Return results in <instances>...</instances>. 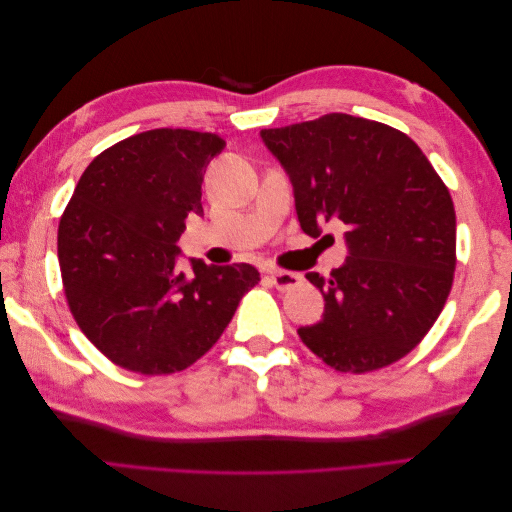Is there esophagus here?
<instances>
[{
    "label": "esophagus",
    "instance_id": "34e87169",
    "mask_svg": "<svg viewBox=\"0 0 512 512\" xmlns=\"http://www.w3.org/2000/svg\"><path fill=\"white\" fill-rule=\"evenodd\" d=\"M269 280L277 290L288 292L301 284V275L292 273V271H275L273 269V271H269Z\"/></svg>",
    "mask_w": 512,
    "mask_h": 512
}]
</instances>
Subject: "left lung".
Wrapping results in <instances>:
<instances>
[{
    "label": "left lung",
    "mask_w": 512,
    "mask_h": 512,
    "mask_svg": "<svg viewBox=\"0 0 512 512\" xmlns=\"http://www.w3.org/2000/svg\"><path fill=\"white\" fill-rule=\"evenodd\" d=\"M294 188L299 224H346L348 258L329 280L305 277L324 316L301 342L337 371L365 374L404 359L438 320L453 286V198L412 138L346 113L260 132Z\"/></svg>",
    "instance_id": "1"
}]
</instances>
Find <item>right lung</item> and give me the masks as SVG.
Segmentation results:
<instances>
[{
    "mask_svg": "<svg viewBox=\"0 0 512 512\" xmlns=\"http://www.w3.org/2000/svg\"><path fill=\"white\" fill-rule=\"evenodd\" d=\"M226 147L218 134L158 128L94 158L57 230L61 284L85 337L108 361L145 376L175 374L218 342L252 265L177 267L190 213H203V179Z\"/></svg>",
    "mask_w": 512,
    "mask_h": 512,
    "instance_id": "1",
    "label": "right lung"
}]
</instances>
